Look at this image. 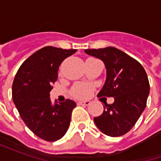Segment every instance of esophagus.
<instances>
[{"instance_id": "obj_1", "label": "esophagus", "mask_w": 161, "mask_h": 161, "mask_svg": "<svg viewBox=\"0 0 161 161\" xmlns=\"http://www.w3.org/2000/svg\"><path fill=\"white\" fill-rule=\"evenodd\" d=\"M77 104L81 105V106H88V105L91 104V102L90 101H80L77 103Z\"/></svg>"}]
</instances>
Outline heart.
Instances as JSON below:
<instances>
[{"label": "heart", "instance_id": "heart-1", "mask_svg": "<svg viewBox=\"0 0 161 161\" xmlns=\"http://www.w3.org/2000/svg\"><path fill=\"white\" fill-rule=\"evenodd\" d=\"M92 90H93V87L90 84H77L71 89V94L76 98L84 99L91 96Z\"/></svg>", "mask_w": 161, "mask_h": 161}]
</instances>
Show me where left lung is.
Returning a JSON list of instances; mask_svg holds the SVG:
<instances>
[{
    "label": "left lung",
    "instance_id": "8db88e82",
    "mask_svg": "<svg viewBox=\"0 0 161 161\" xmlns=\"http://www.w3.org/2000/svg\"><path fill=\"white\" fill-rule=\"evenodd\" d=\"M84 52L101 59L106 67V81L98 96L115 97L112 104H105L100 116L94 117L95 123L103 134L111 137L127 134L147 105L150 86L144 68L137 60L115 47Z\"/></svg>",
    "mask_w": 161,
    "mask_h": 161
}]
</instances>
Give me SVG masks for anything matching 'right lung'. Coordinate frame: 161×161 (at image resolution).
Listing matches in <instances>:
<instances>
[{"label": "right lung", "mask_w": 161, "mask_h": 161, "mask_svg": "<svg viewBox=\"0 0 161 161\" xmlns=\"http://www.w3.org/2000/svg\"><path fill=\"white\" fill-rule=\"evenodd\" d=\"M76 52L43 47L23 62L13 83V101L20 117L34 135L46 142H55L65 135L77 105L69 99L53 104L49 97L59 65Z\"/></svg>", "instance_id": "add662e5"}]
</instances>
